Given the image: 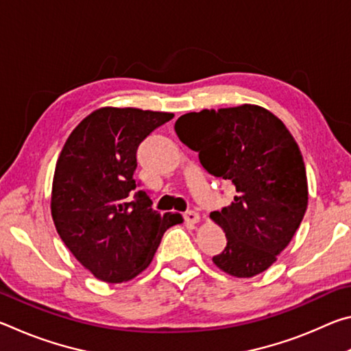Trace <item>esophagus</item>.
Segmentation results:
<instances>
[{"label":"esophagus","mask_w":351,"mask_h":351,"mask_svg":"<svg viewBox=\"0 0 351 351\" xmlns=\"http://www.w3.org/2000/svg\"><path fill=\"white\" fill-rule=\"evenodd\" d=\"M184 219H186V223H187V224H197V223H199L201 217H199V213H198V212H195V210H189V212L184 213Z\"/></svg>","instance_id":"1"}]
</instances>
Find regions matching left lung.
<instances>
[{
  "mask_svg": "<svg viewBox=\"0 0 351 351\" xmlns=\"http://www.w3.org/2000/svg\"><path fill=\"white\" fill-rule=\"evenodd\" d=\"M175 132L210 175L237 190L232 203L210 213L228 239L213 263L237 278L261 274L306 212V170L293 134L269 110L252 104L187 112Z\"/></svg>",
  "mask_w": 351,
  "mask_h": 351,
  "instance_id": "obj_1",
  "label": "left lung"
}]
</instances>
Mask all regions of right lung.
I'll return each instance as SVG.
<instances>
[{
	"instance_id": "1",
	"label": "right lung",
	"mask_w": 351,
	"mask_h": 351,
	"mask_svg": "<svg viewBox=\"0 0 351 351\" xmlns=\"http://www.w3.org/2000/svg\"><path fill=\"white\" fill-rule=\"evenodd\" d=\"M171 112L102 106L88 114L57 159L51 213L64 245L106 283L128 282L148 268L180 213H158L136 189V150Z\"/></svg>"
}]
</instances>
